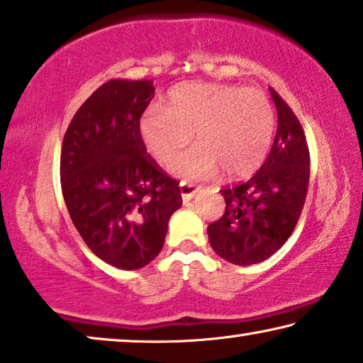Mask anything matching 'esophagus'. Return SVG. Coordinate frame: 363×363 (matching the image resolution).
<instances>
[{
  "mask_svg": "<svg viewBox=\"0 0 363 363\" xmlns=\"http://www.w3.org/2000/svg\"><path fill=\"white\" fill-rule=\"evenodd\" d=\"M179 192H181V196H182L184 201H191V199L196 196L197 187H196V184H192V182H189V181H182L179 184Z\"/></svg>",
  "mask_w": 363,
  "mask_h": 363,
  "instance_id": "1",
  "label": "esophagus"
}]
</instances>
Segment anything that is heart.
Instances as JSON below:
<instances>
[{"label": "heart", "instance_id": "obj_1", "mask_svg": "<svg viewBox=\"0 0 363 363\" xmlns=\"http://www.w3.org/2000/svg\"><path fill=\"white\" fill-rule=\"evenodd\" d=\"M196 131L199 145L171 164L182 177L243 176L262 164L274 135V110L255 86L187 82L167 91V105H150L140 118V136L150 155L169 162Z\"/></svg>", "mask_w": 363, "mask_h": 363}]
</instances>
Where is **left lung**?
<instances>
[{
  "label": "left lung",
  "instance_id": "obj_1",
  "mask_svg": "<svg viewBox=\"0 0 363 363\" xmlns=\"http://www.w3.org/2000/svg\"><path fill=\"white\" fill-rule=\"evenodd\" d=\"M278 130L263 166L250 179L222 189L225 212L207 227L213 252L233 264L262 263L283 247L303 212L309 150L293 110L269 89Z\"/></svg>",
  "mask_w": 363,
  "mask_h": 363
}]
</instances>
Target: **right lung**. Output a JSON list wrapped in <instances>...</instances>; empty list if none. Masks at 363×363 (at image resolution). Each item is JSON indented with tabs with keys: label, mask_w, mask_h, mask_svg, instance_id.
I'll return each instance as SVG.
<instances>
[{
	"label": "right lung",
	"mask_w": 363,
	"mask_h": 363,
	"mask_svg": "<svg viewBox=\"0 0 363 363\" xmlns=\"http://www.w3.org/2000/svg\"><path fill=\"white\" fill-rule=\"evenodd\" d=\"M155 96L151 80H108L77 110L60 152V184L75 228L111 267L138 269L164 245L182 206L179 182L156 164L140 136Z\"/></svg>",
	"instance_id": "right-lung-1"
}]
</instances>
